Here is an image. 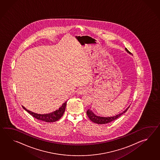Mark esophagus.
I'll return each instance as SVG.
<instances>
[{"label":"esophagus","instance_id":"1","mask_svg":"<svg viewBox=\"0 0 160 160\" xmlns=\"http://www.w3.org/2000/svg\"><path fill=\"white\" fill-rule=\"evenodd\" d=\"M77 92H78V94H80V95H82V94H83L84 92H85V90H84V88H79L78 90H77Z\"/></svg>","mask_w":160,"mask_h":160}]
</instances>
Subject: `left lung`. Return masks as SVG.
<instances>
[{
  "label": "left lung",
  "instance_id": "left-lung-1",
  "mask_svg": "<svg viewBox=\"0 0 160 160\" xmlns=\"http://www.w3.org/2000/svg\"><path fill=\"white\" fill-rule=\"evenodd\" d=\"M125 50L128 53H129V54H132L131 52H130L126 48H125ZM129 107L130 106H128L122 112L119 113L116 116H112V117H101V116H97L94 114V112H93L90 109H88L87 110L86 113H87V115L88 116L89 119H90L92 122L95 123L97 124H106V123L111 122L117 119L118 118H119L120 116H122V114L127 112V110L129 108Z\"/></svg>",
  "mask_w": 160,
  "mask_h": 160
}]
</instances>
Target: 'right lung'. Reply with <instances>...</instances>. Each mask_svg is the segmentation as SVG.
<instances>
[{
    "label": "right lung",
    "instance_id": "right-lung-1",
    "mask_svg": "<svg viewBox=\"0 0 160 160\" xmlns=\"http://www.w3.org/2000/svg\"><path fill=\"white\" fill-rule=\"evenodd\" d=\"M66 103H67V101L62 105L59 109H57L54 112L48 113V114H42L35 113L31 112L30 110H28L26 108H25L23 106H22V107L26 111H27V112L30 114L31 116L37 119L41 120L42 121H44L46 122H54L58 121L63 116V113L65 112Z\"/></svg>",
    "mask_w": 160,
    "mask_h": 160
}]
</instances>
